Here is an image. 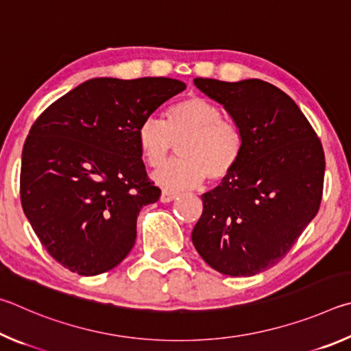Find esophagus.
Segmentation results:
<instances>
[{"label": "esophagus", "instance_id": "34e87169", "mask_svg": "<svg viewBox=\"0 0 351 351\" xmlns=\"http://www.w3.org/2000/svg\"><path fill=\"white\" fill-rule=\"evenodd\" d=\"M177 197H179V194H177V193H172V191H168V189H163L162 195H160V202H163V204H169V202L176 200Z\"/></svg>", "mask_w": 351, "mask_h": 351}]
</instances>
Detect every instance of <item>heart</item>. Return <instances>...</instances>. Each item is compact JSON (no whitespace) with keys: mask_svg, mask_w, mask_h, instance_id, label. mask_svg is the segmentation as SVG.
<instances>
[{"mask_svg":"<svg viewBox=\"0 0 351 351\" xmlns=\"http://www.w3.org/2000/svg\"><path fill=\"white\" fill-rule=\"evenodd\" d=\"M141 157L151 168H160L179 146L182 158L160 169L154 180L172 191L194 189L206 180L225 182L236 171L243 152V135L222 109L200 95L172 103L166 121L146 117L137 128Z\"/></svg>","mask_w":351,"mask_h":351,"instance_id":"1","label":"heart"}]
</instances>
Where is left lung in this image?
<instances>
[{
  "mask_svg": "<svg viewBox=\"0 0 351 351\" xmlns=\"http://www.w3.org/2000/svg\"><path fill=\"white\" fill-rule=\"evenodd\" d=\"M194 84L228 110L243 152L228 179L202 195L191 239L216 271L248 278L284 259L317 214L322 143L298 104L271 83L194 78Z\"/></svg>",
  "mask_w": 351,
  "mask_h": 351,
  "instance_id": "obj_1",
  "label": "left lung"
}]
</instances>
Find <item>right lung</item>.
Segmentation results:
<instances>
[{"mask_svg":"<svg viewBox=\"0 0 351 351\" xmlns=\"http://www.w3.org/2000/svg\"><path fill=\"white\" fill-rule=\"evenodd\" d=\"M186 88L180 80L92 78L43 112L26 138L20 195L43 247L64 268L97 276L119 265L143 206L160 197L137 128Z\"/></svg>","mask_w":351,"mask_h":351,"instance_id":"obj_1","label":"right lung"}]
</instances>
